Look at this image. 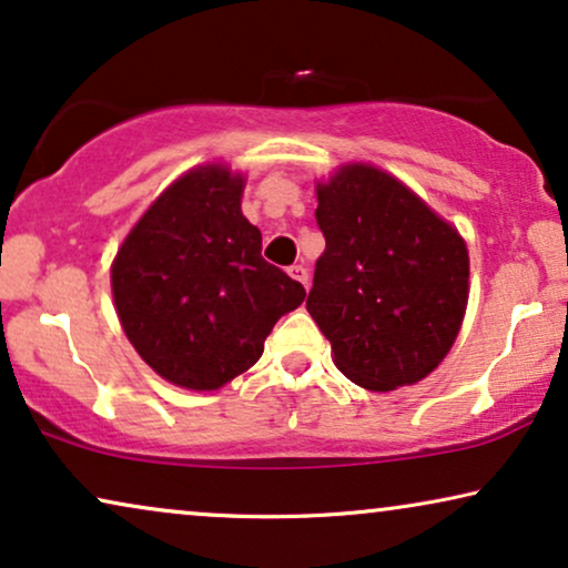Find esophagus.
I'll use <instances>...</instances> for the list:
<instances>
[{
    "mask_svg": "<svg viewBox=\"0 0 568 568\" xmlns=\"http://www.w3.org/2000/svg\"><path fill=\"white\" fill-rule=\"evenodd\" d=\"M290 276L294 278V282H300V284L305 286V290H307V284H310V274H307V268L302 266V263H294V266L290 268Z\"/></svg>",
    "mask_w": 568,
    "mask_h": 568,
    "instance_id": "esophagus-1",
    "label": "esophagus"
}]
</instances>
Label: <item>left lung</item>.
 Listing matches in <instances>:
<instances>
[{
  "label": "left lung",
  "mask_w": 568,
  "mask_h": 568,
  "mask_svg": "<svg viewBox=\"0 0 568 568\" xmlns=\"http://www.w3.org/2000/svg\"><path fill=\"white\" fill-rule=\"evenodd\" d=\"M315 193L325 253L307 313L331 341L333 364L372 393L416 385L460 333L468 245L455 224L372 162H344Z\"/></svg>",
  "instance_id": "left-lung-1"
}]
</instances>
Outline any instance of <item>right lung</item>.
Listing matches in <instances>:
<instances>
[{
    "label": "right lung",
    "mask_w": 568,
    "mask_h": 568,
    "mask_svg": "<svg viewBox=\"0 0 568 568\" xmlns=\"http://www.w3.org/2000/svg\"><path fill=\"white\" fill-rule=\"evenodd\" d=\"M245 173L204 162L146 206L111 263L121 328L162 379L220 390L253 367L305 286L261 255L243 216Z\"/></svg>",
    "instance_id": "obj_1"
}]
</instances>
